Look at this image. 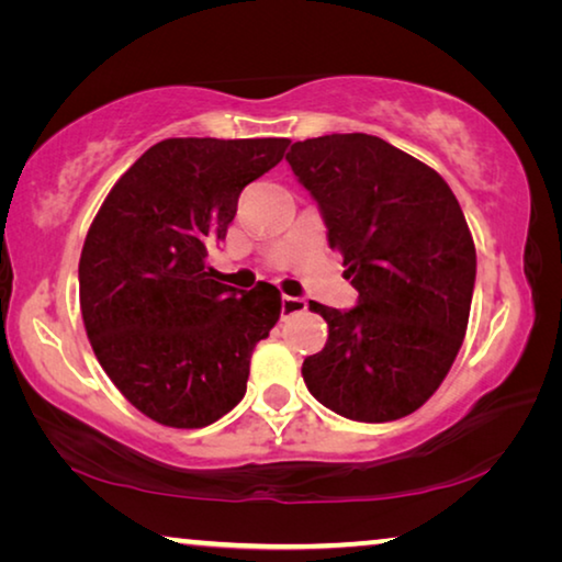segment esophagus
I'll list each match as a JSON object with an SVG mask.
<instances>
[{"mask_svg": "<svg viewBox=\"0 0 562 562\" xmlns=\"http://www.w3.org/2000/svg\"><path fill=\"white\" fill-rule=\"evenodd\" d=\"M307 310V300L304 297H290V294H282V319L300 315V312Z\"/></svg>", "mask_w": 562, "mask_h": 562, "instance_id": "esophagus-1", "label": "esophagus"}]
</instances>
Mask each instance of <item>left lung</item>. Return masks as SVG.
<instances>
[{"label": "left lung", "instance_id": "1", "mask_svg": "<svg viewBox=\"0 0 562 562\" xmlns=\"http://www.w3.org/2000/svg\"><path fill=\"white\" fill-rule=\"evenodd\" d=\"M339 250L357 307L310 302L329 337L304 359L310 394L351 422L416 412L449 374L469 325L475 247L434 168L367 133L292 144L284 156Z\"/></svg>", "mask_w": 562, "mask_h": 562}]
</instances>
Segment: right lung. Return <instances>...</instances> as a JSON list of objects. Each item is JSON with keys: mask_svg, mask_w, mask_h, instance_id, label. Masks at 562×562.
<instances>
[{"mask_svg": "<svg viewBox=\"0 0 562 562\" xmlns=\"http://www.w3.org/2000/svg\"><path fill=\"white\" fill-rule=\"evenodd\" d=\"M288 138H166L103 201L79 262L81 317L99 364L154 422L203 429L240 404L250 357L280 319V290L213 280L243 188Z\"/></svg>", "mask_w": 562, "mask_h": 562, "instance_id": "add662e5", "label": "right lung"}]
</instances>
